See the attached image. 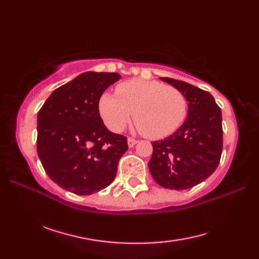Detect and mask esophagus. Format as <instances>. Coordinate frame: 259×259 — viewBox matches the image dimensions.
<instances>
[{"instance_id": "1", "label": "esophagus", "mask_w": 259, "mask_h": 259, "mask_svg": "<svg viewBox=\"0 0 259 259\" xmlns=\"http://www.w3.org/2000/svg\"><path fill=\"white\" fill-rule=\"evenodd\" d=\"M137 142H138V140H136L135 138H131V137H129L128 138V146L131 148V147H134Z\"/></svg>"}]
</instances>
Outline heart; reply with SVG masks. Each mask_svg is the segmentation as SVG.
Here are the masks:
<instances>
[{
  "label": "heart",
  "instance_id": "b5f03b06",
  "mask_svg": "<svg viewBox=\"0 0 259 259\" xmlns=\"http://www.w3.org/2000/svg\"><path fill=\"white\" fill-rule=\"evenodd\" d=\"M115 93H103L99 100L103 122L113 133H121L135 111L140 133L147 138L160 139L174 134L188 114L184 93L158 81L128 80L117 85Z\"/></svg>",
  "mask_w": 259,
  "mask_h": 259
}]
</instances>
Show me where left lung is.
Instances as JSON below:
<instances>
[{
	"instance_id": "8db88e82",
	"label": "left lung",
	"mask_w": 259,
	"mask_h": 259,
	"mask_svg": "<svg viewBox=\"0 0 259 259\" xmlns=\"http://www.w3.org/2000/svg\"><path fill=\"white\" fill-rule=\"evenodd\" d=\"M160 79L186 96L188 117L172 135L152 141V156L148 166L161 187L189 189L206 180L221 161L222 110L209 92L180 80Z\"/></svg>"
}]
</instances>
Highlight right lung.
I'll return each mask as SVG.
<instances>
[{
  "mask_svg": "<svg viewBox=\"0 0 259 259\" xmlns=\"http://www.w3.org/2000/svg\"><path fill=\"white\" fill-rule=\"evenodd\" d=\"M121 76L84 72L54 90L37 113L36 150L47 175L75 195L104 189L128 150L126 137L112 134L99 112V100Z\"/></svg>",
  "mask_w": 259,
  "mask_h": 259,
  "instance_id": "obj_1",
  "label": "right lung"
}]
</instances>
